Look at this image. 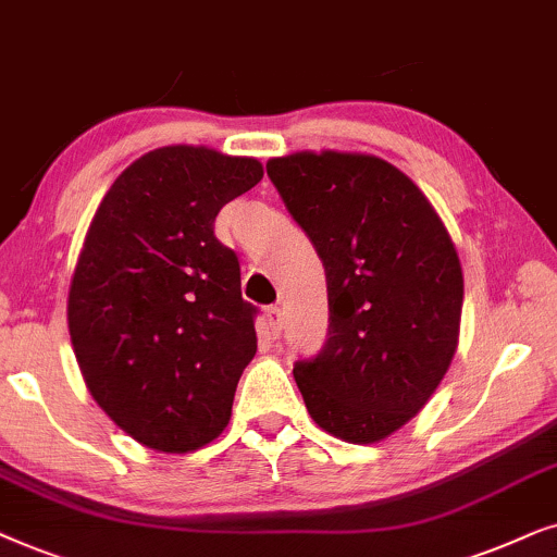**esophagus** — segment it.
<instances>
[{
    "label": "esophagus",
    "instance_id": "esophagus-1",
    "mask_svg": "<svg viewBox=\"0 0 557 557\" xmlns=\"http://www.w3.org/2000/svg\"><path fill=\"white\" fill-rule=\"evenodd\" d=\"M264 321H267V331H270L272 338L280 336V331H283V310L277 306L267 308L264 310Z\"/></svg>",
    "mask_w": 557,
    "mask_h": 557
}]
</instances>
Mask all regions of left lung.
I'll return each mask as SVG.
<instances>
[{
	"instance_id": "left-lung-1",
	"label": "left lung",
	"mask_w": 557,
	"mask_h": 557,
	"mask_svg": "<svg viewBox=\"0 0 557 557\" xmlns=\"http://www.w3.org/2000/svg\"><path fill=\"white\" fill-rule=\"evenodd\" d=\"M267 175L329 280V341L295 382L315 425L356 446L407 425L458 348L463 270L428 196L367 152L300 150Z\"/></svg>"
}]
</instances>
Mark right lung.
Masks as SVG:
<instances>
[{"label": "right lung", "instance_id": "right-lung-1", "mask_svg": "<svg viewBox=\"0 0 557 557\" xmlns=\"http://www.w3.org/2000/svg\"><path fill=\"white\" fill-rule=\"evenodd\" d=\"M262 175L257 158L158 147L88 224L69 290L73 354L96 405L145 448L190 454L232 420L257 354L255 306L213 221Z\"/></svg>", "mask_w": 557, "mask_h": 557}]
</instances>
